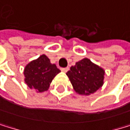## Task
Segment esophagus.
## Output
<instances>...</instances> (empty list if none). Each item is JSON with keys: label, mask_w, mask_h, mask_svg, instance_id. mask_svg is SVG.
<instances>
[{"label": "esophagus", "mask_w": 130, "mask_h": 130, "mask_svg": "<svg viewBox=\"0 0 130 130\" xmlns=\"http://www.w3.org/2000/svg\"><path fill=\"white\" fill-rule=\"evenodd\" d=\"M69 67H67V68H61V71L64 72V73H66L67 71H69Z\"/></svg>", "instance_id": "34e87169"}]
</instances>
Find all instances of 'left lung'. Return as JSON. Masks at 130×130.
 Instances as JSON below:
<instances>
[{
	"instance_id": "1",
	"label": "left lung",
	"mask_w": 130,
	"mask_h": 130,
	"mask_svg": "<svg viewBox=\"0 0 130 130\" xmlns=\"http://www.w3.org/2000/svg\"><path fill=\"white\" fill-rule=\"evenodd\" d=\"M74 91L78 94L89 96L102 87L105 70L89 58L77 61L66 73Z\"/></svg>"
}]
</instances>
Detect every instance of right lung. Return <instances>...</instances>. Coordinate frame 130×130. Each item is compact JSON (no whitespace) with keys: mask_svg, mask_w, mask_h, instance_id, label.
I'll return each instance as SVG.
<instances>
[{"mask_svg":"<svg viewBox=\"0 0 130 130\" xmlns=\"http://www.w3.org/2000/svg\"><path fill=\"white\" fill-rule=\"evenodd\" d=\"M61 70L45 54L27 64L24 69L25 82L28 88L37 93H43L48 89L53 79Z\"/></svg>","mask_w":130,"mask_h":130,"instance_id":"obj_1","label":"right lung"}]
</instances>
